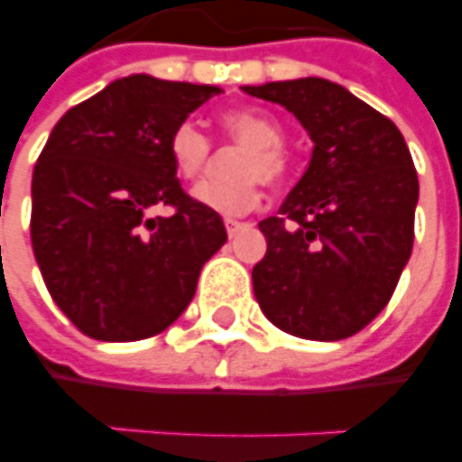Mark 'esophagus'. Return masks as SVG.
<instances>
[{"instance_id":"obj_1","label":"esophagus","mask_w":462,"mask_h":462,"mask_svg":"<svg viewBox=\"0 0 462 462\" xmlns=\"http://www.w3.org/2000/svg\"><path fill=\"white\" fill-rule=\"evenodd\" d=\"M224 224H226V231H228V236H236L238 231L244 228V224H241V221H236V218H226Z\"/></svg>"}]
</instances>
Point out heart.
<instances>
[{
    "label": "heart",
    "mask_w": 462,
    "mask_h": 462,
    "mask_svg": "<svg viewBox=\"0 0 462 462\" xmlns=\"http://www.w3.org/2000/svg\"><path fill=\"white\" fill-rule=\"evenodd\" d=\"M221 129L231 142L244 143L246 152L234 163L236 181H204L194 189V201L221 216L251 211L258 201V181L278 184L289 171V156L283 153L286 132L281 121L266 111L231 109L221 114ZM169 159L173 171L184 181H194L208 169L211 142L194 121H181L169 136Z\"/></svg>",
    "instance_id": "heart-1"
}]
</instances>
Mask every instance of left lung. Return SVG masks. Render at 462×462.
Returning a JSON list of instances; mask_svg holds the SVG:
<instances>
[{
    "mask_svg": "<svg viewBox=\"0 0 462 462\" xmlns=\"http://www.w3.org/2000/svg\"><path fill=\"white\" fill-rule=\"evenodd\" d=\"M241 89L286 106L313 142L278 216L258 224L268 244L254 266L258 306L291 336L348 338L385 309L413 251L418 173L403 134L319 77Z\"/></svg>",
    "mask_w": 462,
    "mask_h": 462,
    "instance_id": "1",
    "label": "left lung"
}]
</instances>
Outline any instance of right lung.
Wrapping results in <instances>:
<instances>
[{
	"label": "right lung",
	"mask_w": 462,
	"mask_h": 462,
	"mask_svg": "<svg viewBox=\"0 0 462 462\" xmlns=\"http://www.w3.org/2000/svg\"><path fill=\"white\" fill-rule=\"evenodd\" d=\"M218 87L132 74L69 109L32 176V248L51 299L97 341H142L191 303L226 244L176 179L169 136ZM171 205V217L151 211Z\"/></svg>",
	"instance_id": "obj_1"
}]
</instances>
